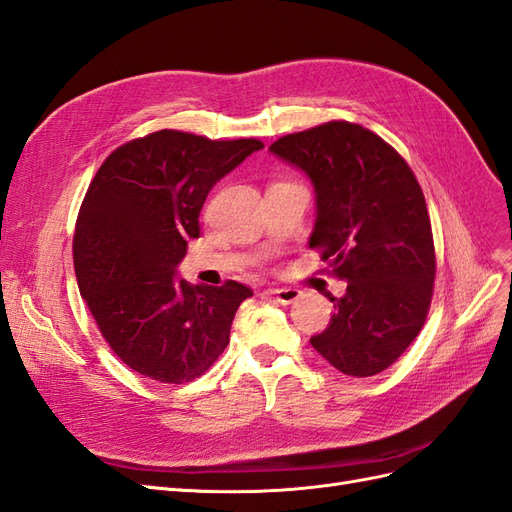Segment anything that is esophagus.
I'll return each mask as SVG.
<instances>
[{
	"label": "esophagus",
	"instance_id": "1",
	"mask_svg": "<svg viewBox=\"0 0 512 512\" xmlns=\"http://www.w3.org/2000/svg\"><path fill=\"white\" fill-rule=\"evenodd\" d=\"M266 294L279 304H291L300 298V291L294 287H270V289H266Z\"/></svg>",
	"mask_w": 512,
	"mask_h": 512
}]
</instances>
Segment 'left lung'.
<instances>
[{
  "instance_id": "1",
  "label": "left lung",
  "mask_w": 512,
  "mask_h": 512,
  "mask_svg": "<svg viewBox=\"0 0 512 512\" xmlns=\"http://www.w3.org/2000/svg\"><path fill=\"white\" fill-rule=\"evenodd\" d=\"M270 152L309 175L317 203L309 246L347 283L311 345L345 375L382 373L418 337L433 296L431 218L414 171L352 122L285 135Z\"/></svg>"
}]
</instances>
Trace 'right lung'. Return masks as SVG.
<instances>
[{
    "mask_svg": "<svg viewBox=\"0 0 512 512\" xmlns=\"http://www.w3.org/2000/svg\"><path fill=\"white\" fill-rule=\"evenodd\" d=\"M257 139L212 141L158 130L113 150L87 188L72 253L83 300L109 347L130 369L163 384L206 373L229 343L242 283L175 279L212 186Z\"/></svg>",
    "mask_w": 512,
    "mask_h": 512,
    "instance_id": "add662e5",
    "label": "right lung"
}]
</instances>
